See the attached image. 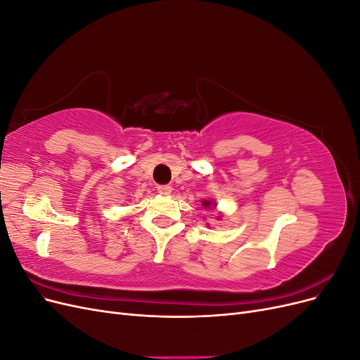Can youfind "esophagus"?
<instances>
[{
	"label": "esophagus",
	"instance_id": "1",
	"mask_svg": "<svg viewBox=\"0 0 360 360\" xmlns=\"http://www.w3.org/2000/svg\"><path fill=\"white\" fill-rule=\"evenodd\" d=\"M158 192L160 195H169L172 192V188L168 186V184H160V186H158Z\"/></svg>",
	"mask_w": 360,
	"mask_h": 360
}]
</instances>
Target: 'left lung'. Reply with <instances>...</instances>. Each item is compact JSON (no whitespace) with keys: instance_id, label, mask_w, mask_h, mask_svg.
I'll use <instances>...</instances> for the list:
<instances>
[{"instance_id":"obj_1","label":"left lung","mask_w":360,"mask_h":360,"mask_svg":"<svg viewBox=\"0 0 360 360\" xmlns=\"http://www.w3.org/2000/svg\"><path fill=\"white\" fill-rule=\"evenodd\" d=\"M201 204H202V207H204V209H210V207H213V209H216V202H213V201H209V200H204V201H201ZM221 217H222V214L219 213V214H217V219H221Z\"/></svg>"}]
</instances>
